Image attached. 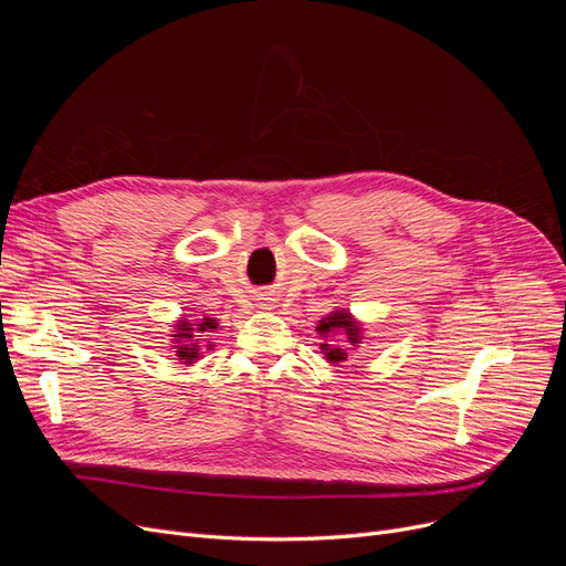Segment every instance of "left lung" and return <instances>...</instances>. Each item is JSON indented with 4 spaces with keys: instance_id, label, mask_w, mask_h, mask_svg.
<instances>
[{
    "instance_id": "8db88e82",
    "label": "left lung",
    "mask_w": 566,
    "mask_h": 566,
    "mask_svg": "<svg viewBox=\"0 0 566 566\" xmlns=\"http://www.w3.org/2000/svg\"><path fill=\"white\" fill-rule=\"evenodd\" d=\"M318 335L325 339L321 349L325 354V358H328L331 364H339V361H347V349H342L339 345H335V342L331 339L333 335L342 333L347 337V345L352 347H358L361 345V325H358L349 312L345 310H337V312H331L325 318L318 321Z\"/></svg>"
}]
</instances>
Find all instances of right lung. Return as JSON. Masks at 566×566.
Returning <instances> with one entry per match:
<instances>
[{
	"instance_id": "1",
	"label": "right lung",
	"mask_w": 566,
	"mask_h": 566,
	"mask_svg": "<svg viewBox=\"0 0 566 566\" xmlns=\"http://www.w3.org/2000/svg\"><path fill=\"white\" fill-rule=\"evenodd\" d=\"M214 328H217V321L210 316L200 318L198 323H191L188 318L177 321L172 339H175V349H177V356L181 358V364L198 361V358L202 356V352H200L202 345L198 342L200 339L198 333H212ZM208 347H212V345H208Z\"/></svg>"
}]
</instances>
